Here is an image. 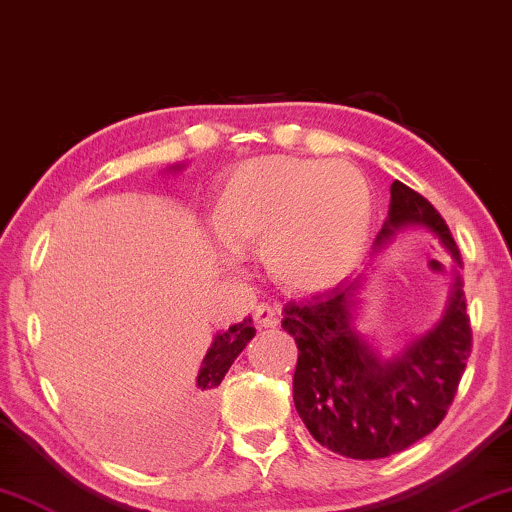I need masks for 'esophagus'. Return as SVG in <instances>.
<instances>
[{
    "instance_id": "obj_1",
    "label": "esophagus",
    "mask_w": 512,
    "mask_h": 512,
    "mask_svg": "<svg viewBox=\"0 0 512 512\" xmlns=\"http://www.w3.org/2000/svg\"><path fill=\"white\" fill-rule=\"evenodd\" d=\"M254 318H256L258 328H277V323H279L277 309H274L272 305H268V302H261V305L256 307Z\"/></svg>"
}]
</instances>
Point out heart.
<instances>
[{
	"label": "heart",
	"mask_w": 512,
	"mask_h": 512,
	"mask_svg": "<svg viewBox=\"0 0 512 512\" xmlns=\"http://www.w3.org/2000/svg\"><path fill=\"white\" fill-rule=\"evenodd\" d=\"M212 228L231 249L261 247L281 286L316 293L360 261L372 226V189L348 161L258 157L224 177Z\"/></svg>",
	"instance_id": "1"
}]
</instances>
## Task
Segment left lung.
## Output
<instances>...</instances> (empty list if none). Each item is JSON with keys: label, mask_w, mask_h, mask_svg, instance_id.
I'll use <instances>...</instances> for the list:
<instances>
[{"label": "left lung", "mask_w": 512, "mask_h": 512, "mask_svg": "<svg viewBox=\"0 0 512 512\" xmlns=\"http://www.w3.org/2000/svg\"><path fill=\"white\" fill-rule=\"evenodd\" d=\"M406 226H425L459 261L450 228L434 205L402 182L390 187V212L374 249ZM358 281L284 307V328L298 344L293 402L309 434L332 453L381 459L434 432L453 404L471 355L473 332L466 316L462 279L455 274L446 314L432 330L381 358L353 325Z\"/></svg>", "instance_id": "obj_1"}]
</instances>
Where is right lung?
I'll use <instances>...</instances> for the list:
<instances>
[{
    "instance_id": "1",
    "label": "right lung",
    "mask_w": 512,
    "mask_h": 512,
    "mask_svg": "<svg viewBox=\"0 0 512 512\" xmlns=\"http://www.w3.org/2000/svg\"><path fill=\"white\" fill-rule=\"evenodd\" d=\"M254 335L256 330L254 325H251V318H244L242 323H235L226 332H219V335L214 337V342L205 355L203 367L196 379V395H194L196 420H194V429H191L189 434V446H198V441H201L207 413H210V406H212L214 390H217V385L221 381H224V376L228 369H231L233 360L238 358L242 348L247 346V342Z\"/></svg>"
}]
</instances>
